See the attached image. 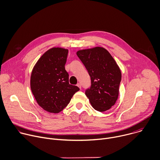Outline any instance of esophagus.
<instances>
[{
	"label": "esophagus",
	"mask_w": 160,
	"mask_h": 160,
	"mask_svg": "<svg viewBox=\"0 0 160 160\" xmlns=\"http://www.w3.org/2000/svg\"><path fill=\"white\" fill-rule=\"evenodd\" d=\"M77 86H78L80 89H81V83H78V84H77Z\"/></svg>",
	"instance_id": "34e87169"
}]
</instances>
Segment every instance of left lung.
<instances>
[{"mask_svg":"<svg viewBox=\"0 0 160 160\" xmlns=\"http://www.w3.org/2000/svg\"><path fill=\"white\" fill-rule=\"evenodd\" d=\"M77 55L91 78V86L85 94L92 107L99 112L109 110L118 98L122 79L116 62L106 49L99 47L79 50Z\"/></svg>","mask_w":160,"mask_h":160,"instance_id":"left-lung-1","label":"left lung"}]
</instances>
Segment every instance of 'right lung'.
<instances>
[{
	"instance_id": "add662e5",
	"label": "right lung",
	"mask_w": 160,
	"mask_h": 160,
	"mask_svg": "<svg viewBox=\"0 0 160 160\" xmlns=\"http://www.w3.org/2000/svg\"><path fill=\"white\" fill-rule=\"evenodd\" d=\"M68 50L52 48L38 60L31 72V89L38 104L50 113H59L79 88L69 82L65 69Z\"/></svg>"
}]
</instances>
